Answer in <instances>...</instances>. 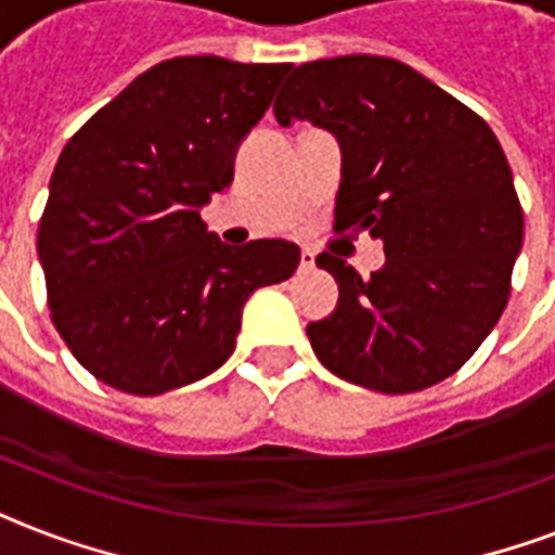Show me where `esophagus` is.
I'll return each mask as SVG.
<instances>
[{
    "label": "esophagus",
    "instance_id": "34e87169",
    "mask_svg": "<svg viewBox=\"0 0 555 555\" xmlns=\"http://www.w3.org/2000/svg\"><path fill=\"white\" fill-rule=\"evenodd\" d=\"M313 268H317V253H313L311 247H302V261H299V270H302V273H311Z\"/></svg>",
    "mask_w": 555,
    "mask_h": 555
}]
</instances>
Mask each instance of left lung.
<instances>
[{"mask_svg":"<svg viewBox=\"0 0 555 555\" xmlns=\"http://www.w3.org/2000/svg\"><path fill=\"white\" fill-rule=\"evenodd\" d=\"M282 126L337 138V227L383 242L363 279L337 256V308L308 325L322 365L383 395L429 388L475 354L509 299L525 212L492 129L412 65L348 54L296 65L279 91Z\"/></svg>","mask_w":555,"mask_h":555,"instance_id":"obj_1","label":"left lung"}]
</instances>
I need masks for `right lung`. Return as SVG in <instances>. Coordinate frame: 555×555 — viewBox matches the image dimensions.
Returning a JSON list of instances; mask_svg holds the SVG:
<instances>
[{
  "mask_svg": "<svg viewBox=\"0 0 555 555\" xmlns=\"http://www.w3.org/2000/svg\"><path fill=\"white\" fill-rule=\"evenodd\" d=\"M287 68L164 60L65 143L37 253L60 337L106 386L152 397L207 377L253 291L294 276V242L230 247L201 221Z\"/></svg>",
  "mask_w": 555,
  "mask_h": 555,
  "instance_id": "add662e5",
  "label": "right lung"
}]
</instances>
